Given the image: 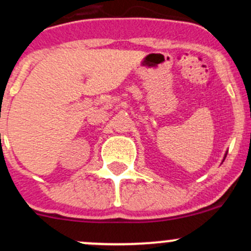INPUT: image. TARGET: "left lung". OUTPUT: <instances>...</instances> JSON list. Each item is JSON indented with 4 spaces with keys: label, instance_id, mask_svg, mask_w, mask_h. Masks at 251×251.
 I'll return each instance as SVG.
<instances>
[{
    "label": "left lung",
    "instance_id": "obj_1",
    "mask_svg": "<svg viewBox=\"0 0 251 251\" xmlns=\"http://www.w3.org/2000/svg\"><path fill=\"white\" fill-rule=\"evenodd\" d=\"M225 158H226V155H225Z\"/></svg>",
    "mask_w": 251,
    "mask_h": 251
}]
</instances>
